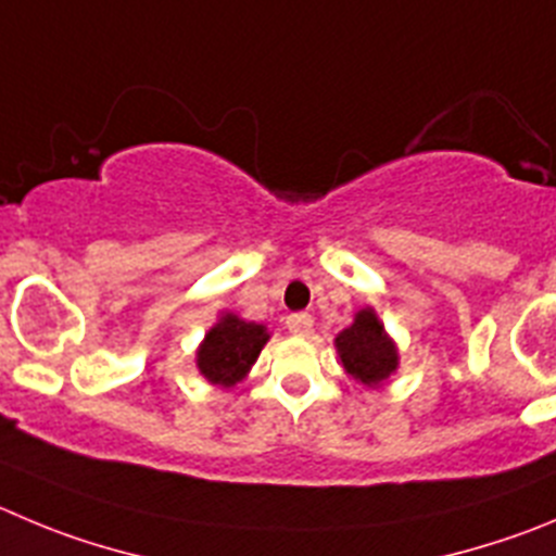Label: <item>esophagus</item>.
Here are the masks:
<instances>
[{
	"label": "esophagus",
	"instance_id": "obj_1",
	"mask_svg": "<svg viewBox=\"0 0 556 556\" xmlns=\"http://www.w3.org/2000/svg\"><path fill=\"white\" fill-rule=\"evenodd\" d=\"M285 326H288L290 334H299V337H307L313 331V315L309 313H293L285 318Z\"/></svg>",
	"mask_w": 556,
	"mask_h": 556
}]
</instances>
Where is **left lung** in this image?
I'll return each instance as SVG.
<instances>
[{
	"label": "left lung",
	"instance_id": "left-lung-1",
	"mask_svg": "<svg viewBox=\"0 0 556 556\" xmlns=\"http://www.w3.org/2000/svg\"><path fill=\"white\" fill-rule=\"evenodd\" d=\"M334 345L345 372L365 387H378L397 370L395 342L370 307L356 313L354 324L334 337Z\"/></svg>",
	"mask_w": 556,
	"mask_h": 556
}]
</instances>
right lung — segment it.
I'll return each mask as SVG.
<instances>
[{"label":"right lung","instance_id":"add662e5","mask_svg":"<svg viewBox=\"0 0 556 556\" xmlns=\"http://www.w3.org/2000/svg\"><path fill=\"white\" fill-rule=\"evenodd\" d=\"M268 342L266 326L243 320L238 315L225 313L219 324L211 326L205 340L197 351V367L211 383L219 387H236L261 356L263 345Z\"/></svg>","mask_w":556,"mask_h":556}]
</instances>
